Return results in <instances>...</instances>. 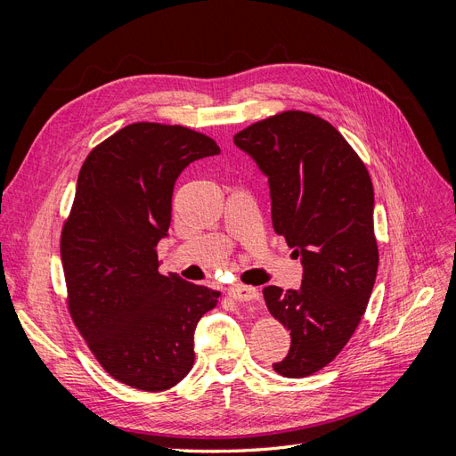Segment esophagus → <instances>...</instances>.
<instances>
[{
    "label": "esophagus",
    "instance_id": "esophagus-1",
    "mask_svg": "<svg viewBox=\"0 0 456 456\" xmlns=\"http://www.w3.org/2000/svg\"><path fill=\"white\" fill-rule=\"evenodd\" d=\"M230 297L238 302H251V300H258L260 295L255 287L249 285H233L230 289Z\"/></svg>",
    "mask_w": 456,
    "mask_h": 456
}]
</instances>
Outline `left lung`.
I'll list each match as a JSON object with an SVG mask.
<instances>
[{"instance_id":"left-lung-1","label":"left lung","mask_w":456,"mask_h":456,"mask_svg":"<svg viewBox=\"0 0 456 456\" xmlns=\"http://www.w3.org/2000/svg\"><path fill=\"white\" fill-rule=\"evenodd\" d=\"M268 178L275 233L300 258L302 283L270 285V314L291 330V348L273 370L314 375L338 355L360 325L377 280L370 176L325 119L283 112L233 136Z\"/></svg>"}]
</instances>
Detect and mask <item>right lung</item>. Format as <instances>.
Returning <instances> with one entry per match:
<instances>
[{
    "instance_id": "add662e5",
    "label": "right lung",
    "mask_w": 456,
    "mask_h": 456,
    "mask_svg": "<svg viewBox=\"0 0 456 456\" xmlns=\"http://www.w3.org/2000/svg\"><path fill=\"white\" fill-rule=\"evenodd\" d=\"M209 136L181 126L133 123L87 156L61 256L68 306L81 337L116 380L144 392L181 382L194 365V330L220 293L161 275L175 181L218 156Z\"/></svg>"
}]
</instances>
